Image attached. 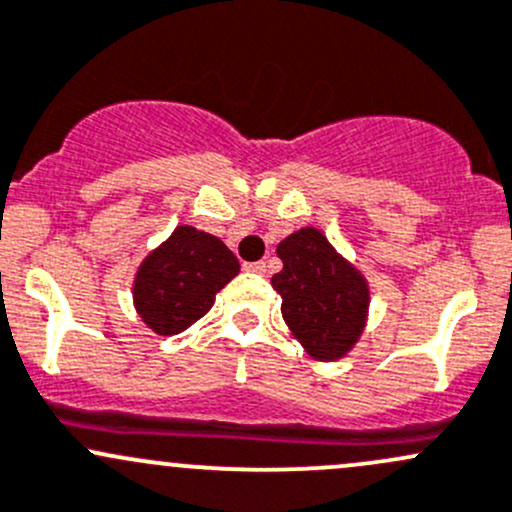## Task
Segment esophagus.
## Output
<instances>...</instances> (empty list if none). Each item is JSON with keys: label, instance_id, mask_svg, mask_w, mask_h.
<instances>
[{"label": "esophagus", "instance_id": "1", "mask_svg": "<svg viewBox=\"0 0 512 512\" xmlns=\"http://www.w3.org/2000/svg\"><path fill=\"white\" fill-rule=\"evenodd\" d=\"M245 270L257 272V274H265V272H267V265H265V262H247Z\"/></svg>", "mask_w": 512, "mask_h": 512}]
</instances>
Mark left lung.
<instances>
[{"mask_svg": "<svg viewBox=\"0 0 512 512\" xmlns=\"http://www.w3.org/2000/svg\"><path fill=\"white\" fill-rule=\"evenodd\" d=\"M282 272L272 287L282 297V319L314 360L346 358L365 331L370 287L319 228L294 230L277 245Z\"/></svg>", "mask_w": 512, "mask_h": 512, "instance_id": "left-lung-1", "label": "left lung"}]
</instances>
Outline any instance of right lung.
Instances as JSON below:
<instances>
[{"label":"right lung","mask_w":512,"mask_h":512,"mask_svg":"<svg viewBox=\"0 0 512 512\" xmlns=\"http://www.w3.org/2000/svg\"><path fill=\"white\" fill-rule=\"evenodd\" d=\"M240 272L223 240L179 225L137 267L134 311L157 336H176L211 311L215 294Z\"/></svg>","instance_id":"1"}]
</instances>
